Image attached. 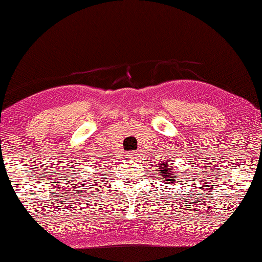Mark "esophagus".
Segmentation results:
<instances>
[{
    "instance_id": "1",
    "label": "esophagus",
    "mask_w": 262,
    "mask_h": 262,
    "mask_svg": "<svg viewBox=\"0 0 262 262\" xmlns=\"http://www.w3.org/2000/svg\"><path fill=\"white\" fill-rule=\"evenodd\" d=\"M127 156L129 158H133V157H135V152H133V151H130V152H128L127 154Z\"/></svg>"
}]
</instances>
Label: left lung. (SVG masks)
Listing matches in <instances>:
<instances>
[{
	"instance_id": "1",
	"label": "left lung",
	"mask_w": 262,
	"mask_h": 262,
	"mask_svg": "<svg viewBox=\"0 0 262 262\" xmlns=\"http://www.w3.org/2000/svg\"><path fill=\"white\" fill-rule=\"evenodd\" d=\"M160 171H161V174H160L161 179H164V180L168 181V183H170V181H174L175 183L173 168H171L169 164L162 163V165L160 167Z\"/></svg>"
}]
</instances>
